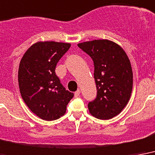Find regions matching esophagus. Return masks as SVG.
I'll list each match as a JSON object with an SVG mask.
<instances>
[{
    "label": "esophagus",
    "instance_id": "obj_1",
    "mask_svg": "<svg viewBox=\"0 0 155 155\" xmlns=\"http://www.w3.org/2000/svg\"><path fill=\"white\" fill-rule=\"evenodd\" d=\"M80 92H81V91H80V90L78 89V91H77L75 93H74V96L75 97L80 96Z\"/></svg>",
    "mask_w": 155,
    "mask_h": 155
}]
</instances>
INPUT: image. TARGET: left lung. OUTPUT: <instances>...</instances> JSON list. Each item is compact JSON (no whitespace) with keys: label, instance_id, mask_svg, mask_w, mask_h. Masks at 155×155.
<instances>
[{"label":"left lung","instance_id":"8db88e82","mask_svg":"<svg viewBox=\"0 0 155 155\" xmlns=\"http://www.w3.org/2000/svg\"><path fill=\"white\" fill-rule=\"evenodd\" d=\"M93 60L97 95L89 102L91 114L109 120L121 112L131 96L133 70L129 57L121 47L107 39L78 44Z\"/></svg>","mask_w":155,"mask_h":155}]
</instances>
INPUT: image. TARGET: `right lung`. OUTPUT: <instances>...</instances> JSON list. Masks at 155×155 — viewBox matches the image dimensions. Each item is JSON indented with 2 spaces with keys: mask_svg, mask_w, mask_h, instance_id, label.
Masks as SVG:
<instances>
[{
  "mask_svg": "<svg viewBox=\"0 0 155 155\" xmlns=\"http://www.w3.org/2000/svg\"><path fill=\"white\" fill-rule=\"evenodd\" d=\"M70 44L38 42L22 56L18 68L21 98L30 110L44 120H55L66 111L74 93L66 91L55 73L57 62Z\"/></svg>",
  "mask_w": 155,
  "mask_h": 155,
  "instance_id": "obj_1",
  "label": "right lung"
}]
</instances>
